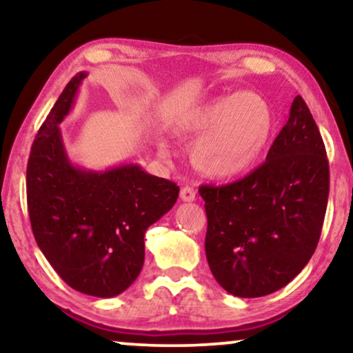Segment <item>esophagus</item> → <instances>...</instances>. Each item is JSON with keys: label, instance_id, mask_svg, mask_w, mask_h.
<instances>
[{"label": "esophagus", "instance_id": "34e87169", "mask_svg": "<svg viewBox=\"0 0 353 353\" xmlns=\"http://www.w3.org/2000/svg\"><path fill=\"white\" fill-rule=\"evenodd\" d=\"M180 197H181V201H185V202H192V201H196V191L192 190L191 186H183L180 191Z\"/></svg>", "mask_w": 353, "mask_h": 353}]
</instances>
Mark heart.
<instances>
[{
    "mask_svg": "<svg viewBox=\"0 0 353 353\" xmlns=\"http://www.w3.org/2000/svg\"><path fill=\"white\" fill-rule=\"evenodd\" d=\"M274 114L257 93H233L212 99L178 125V133L194 148V162L207 176L231 180L244 175L267 151Z\"/></svg>",
    "mask_w": 353,
    "mask_h": 353,
    "instance_id": "1",
    "label": "heart"
}]
</instances>
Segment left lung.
Here are the masks:
<instances>
[{"instance_id":"obj_1","label":"left lung","mask_w":353,"mask_h":353,"mask_svg":"<svg viewBox=\"0 0 353 353\" xmlns=\"http://www.w3.org/2000/svg\"><path fill=\"white\" fill-rule=\"evenodd\" d=\"M210 272L236 297H263L291 283L315 252L330 194L320 130L296 96L267 161L243 180L201 186Z\"/></svg>"}]
</instances>
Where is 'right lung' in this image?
I'll use <instances>...</instances> for the list:
<instances>
[{"instance_id":"add662e5","label":"right lung","mask_w":353,"mask_h":353,"mask_svg":"<svg viewBox=\"0 0 353 353\" xmlns=\"http://www.w3.org/2000/svg\"><path fill=\"white\" fill-rule=\"evenodd\" d=\"M86 72L62 91L38 130L27 163V204L38 248L75 291L115 297L144 263V233L178 199V188L138 163L105 170L75 165L59 125L74 108Z\"/></svg>"}]
</instances>
